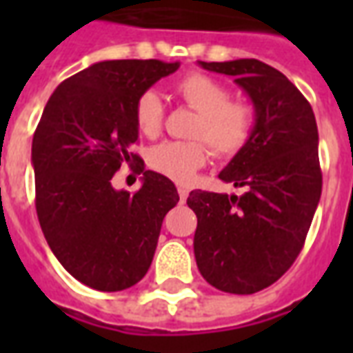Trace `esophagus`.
I'll return each instance as SVG.
<instances>
[{
    "mask_svg": "<svg viewBox=\"0 0 353 353\" xmlns=\"http://www.w3.org/2000/svg\"><path fill=\"white\" fill-rule=\"evenodd\" d=\"M177 192H179V200H181V202H185V200H187V196H189V191H187L185 187H179V189H177Z\"/></svg>",
    "mask_w": 353,
    "mask_h": 353,
    "instance_id": "esophagus-1",
    "label": "esophagus"
}]
</instances>
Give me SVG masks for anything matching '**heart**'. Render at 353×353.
<instances>
[{
	"label": "heart",
	"instance_id": "1",
	"mask_svg": "<svg viewBox=\"0 0 353 353\" xmlns=\"http://www.w3.org/2000/svg\"><path fill=\"white\" fill-rule=\"evenodd\" d=\"M181 100L199 113L192 124L194 138L206 139L215 154L234 157L252 138L255 126V111L245 101L230 100L229 88L210 75L189 73L174 87ZM134 119L138 130L154 138L162 126V101L159 94L147 90L136 101ZM194 141H164L149 151V164L162 176L177 183H189L208 162L206 143Z\"/></svg>",
	"mask_w": 353,
	"mask_h": 353
}]
</instances>
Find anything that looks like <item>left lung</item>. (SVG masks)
Segmentation results:
<instances>
[{
  "mask_svg": "<svg viewBox=\"0 0 353 353\" xmlns=\"http://www.w3.org/2000/svg\"><path fill=\"white\" fill-rule=\"evenodd\" d=\"M199 65L234 77L255 126L219 174L244 194L199 189L187 199L199 219L194 257L210 285L252 295L280 280L303 250L321 196L318 124L308 100L272 65L255 58Z\"/></svg>",
  "mask_w": 353,
  "mask_h": 353,
  "instance_id": "left-lung-1",
  "label": "left lung"
}]
</instances>
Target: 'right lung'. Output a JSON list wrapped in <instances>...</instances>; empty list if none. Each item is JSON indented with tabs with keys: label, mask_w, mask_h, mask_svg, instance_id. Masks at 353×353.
<instances>
[{
	"label": "right lung",
	"mask_w": 353,
	"mask_h": 353,
	"mask_svg": "<svg viewBox=\"0 0 353 353\" xmlns=\"http://www.w3.org/2000/svg\"><path fill=\"white\" fill-rule=\"evenodd\" d=\"M179 62L105 60L60 83L32 143L35 210L47 244L75 280L98 291L138 283L153 261L176 185L130 153L136 101ZM139 162L142 189L117 192L120 164Z\"/></svg>",
	"instance_id": "add662e5"
}]
</instances>
